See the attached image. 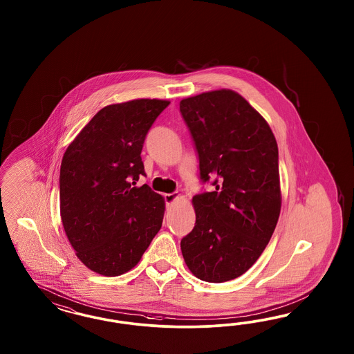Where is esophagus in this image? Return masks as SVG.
<instances>
[{"instance_id":"esophagus-1","label":"esophagus","mask_w":354,"mask_h":354,"mask_svg":"<svg viewBox=\"0 0 354 354\" xmlns=\"http://www.w3.org/2000/svg\"><path fill=\"white\" fill-rule=\"evenodd\" d=\"M163 197H165L166 204L171 205L174 204V203H175V200L179 197V194H176V193H167V194H165Z\"/></svg>"}]
</instances>
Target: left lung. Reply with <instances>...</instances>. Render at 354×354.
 <instances>
[{
  "mask_svg": "<svg viewBox=\"0 0 354 354\" xmlns=\"http://www.w3.org/2000/svg\"><path fill=\"white\" fill-rule=\"evenodd\" d=\"M203 182L213 192L192 198L196 225L183 257L196 278L223 283L254 265L278 223V144L268 122L243 96L218 89L180 101Z\"/></svg>",
  "mask_w": 354,
  "mask_h": 354,
  "instance_id": "left-lung-1",
  "label": "left lung"
}]
</instances>
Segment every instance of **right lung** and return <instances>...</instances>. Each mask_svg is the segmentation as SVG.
<instances>
[{
	"instance_id": "add662e5",
	"label": "right lung",
	"mask_w": 354,
	"mask_h": 354,
	"mask_svg": "<svg viewBox=\"0 0 354 354\" xmlns=\"http://www.w3.org/2000/svg\"><path fill=\"white\" fill-rule=\"evenodd\" d=\"M170 101L139 98L101 109L66 149L59 174L64 232L86 268L118 277L139 263L161 230L165 200L148 184L144 140Z\"/></svg>"
}]
</instances>
